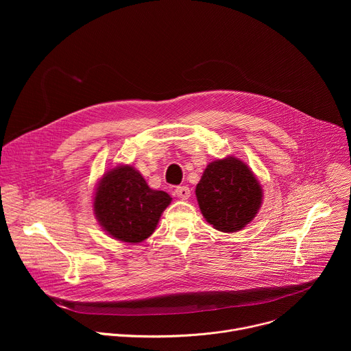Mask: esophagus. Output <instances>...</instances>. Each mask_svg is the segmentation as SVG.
<instances>
[{
	"label": "esophagus",
	"mask_w": 351,
	"mask_h": 351,
	"mask_svg": "<svg viewBox=\"0 0 351 351\" xmlns=\"http://www.w3.org/2000/svg\"><path fill=\"white\" fill-rule=\"evenodd\" d=\"M175 194L180 199H187L190 197V189L187 186H179L175 189Z\"/></svg>",
	"instance_id": "obj_1"
}]
</instances>
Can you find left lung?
Returning <instances> with one entry per match:
<instances>
[{
  "label": "left lung",
  "instance_id": "1",
  "mask_svg": "<svg viewBox=\"0 0 351 351\" xmlns=\"http://www.w3.org/2000/svg\"><path fill=\"white\" fill-rule=\"evenodd\" d=\"M195 195L207 222L226 233L252 222L263 203V189L254 173L234 157L210 162Z\"/></svg>",
  "mask_w": 351,
  "mask_h": 351
}]
</instances>
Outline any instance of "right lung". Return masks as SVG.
I'll use <instances>...</instances> for the list:
<instances>
[{"label":"right lung","instance_id":"obj_1","mask_svg":"<svg viewBox=\"0 0 351 351\" xmlns=\"http://www.w3.org/2000/svg\"><path fill=\"white\" fill-rule=\"evenodd\" d=\"M171 202L168 193L149 189L138 171L122 165L99 180L93 207L108 234L125 243H140L153 234Z\"/></svg>","mask_w":351,"mask_h":351}]
</instances>
